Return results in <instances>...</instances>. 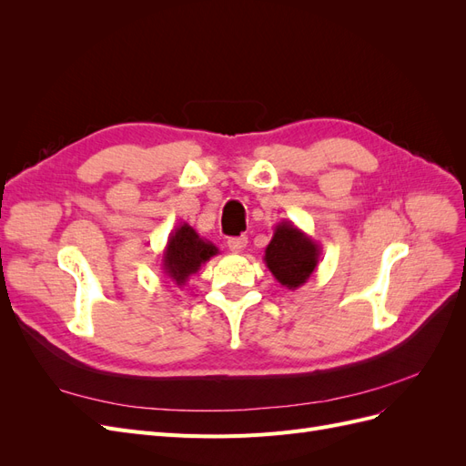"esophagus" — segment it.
<instances>
[{
  "label": "esophagus",
  "mask_w": 466,
  "mask_h": 466,
  "mask_svg": "<svg viewBox=\"0 0 466 466\" xmlns=\"http://www.w3.org/2000/svg\"><path fill=\"white\" fill-rule=\"evenodd\" d=\"M247 243H248V238L245 235L243 237H233V238H229V241H228V247L233 252H243Z\"/></svg>",
  "instance_id": "obj_1"
}]
</instances>
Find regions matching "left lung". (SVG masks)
<instances>
[{"label": "left lung", "instance_id": "left-lung-1", "mask_svg": "<svg viewBox=\"0 0 466 466\" xmlns=\"http://www.w3.org/2000/svg\"><path fill=\"white\" fill-rule=\"evenodd\" d=\"M320 255V245L313 237L303 233L291 221H281L276 225L272 241L264 250V264L281 288L293 291L311 278Z\"/></svg>", "mask_w": 466, "mask_h": 466}]
</instances>
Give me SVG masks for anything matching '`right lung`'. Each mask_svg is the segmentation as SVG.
I'll list each match as a JSON object with an SVG mask.
<instances>
[{"label":"right lung","mask_w":466,"mask_h":466,"mask_svg":"<svg viewBox=\"0 0 466 466\" xmlns=\"http://www.w3.org/2000/svg\"><path fill=\"white\" fill-rule=\"evenodd\" d=\"M216 255H219V248L208 238H202L188 223L182 221L167 238V247L161 257V270L173 284L182 288L192 274L200 270L202 264Z\"/></svg>","instance_id":"add662e5"}]
</instances>
